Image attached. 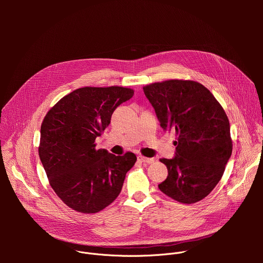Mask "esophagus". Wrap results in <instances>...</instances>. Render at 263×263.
I'll return each mask as SVG.
<instances>
[{"mask_svg": "<svg viewBox=\"0 0 263 263\" xmlns=\"http://www.w3.org/2000/svg\"><path fill=\"white\" fill-rule=\"evenodd\" d=\"M137 159H138V161L143 162V163H147V164H151V163L154 162L153 158H146V157H143V156H138Z\"/></svg>", "mask_w": 263, "mask_h": 263, "instance_id": "34e87169", "label": "esophagus"}]
</instances>
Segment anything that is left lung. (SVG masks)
<instances>
[{"instance_id": "left-lung-1", "label": "left lung", "mask_w": 263, "mask_h": 263, "mask_svg": "<svg viewBox=\"0 0 263 263\" xmlns=\"http://www.w3.org/2000/svg\"><path fill=\"white\" fill-rule=\"evenodd\" d=\"M164 131L175 132V157L162 158L167 178L158 185L170 198L194 204L219 182L232 154L230 124L213 95L201 83L167 80L143 87Z\"/></svg>"}]
</instances>
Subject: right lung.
Masks as SVG:
<instances>
[{"label": "right lung", "instance_id": "1", "mask_svg": "<svg viewBox=\"0 0 263 263\" xmlns=\"http://www.w3.org/2000/svg\"><path fill=\"white\" fill-rule=\"evenodd\" d=\"M134 95L121 86L82 87L63 97L46 115L39 154L56 195L69 208L96 213L120 195L135 154L96 148V138L114 111Z\"/></svg>", "mask_w": 263, "mask_h": 263}]
</instances>
